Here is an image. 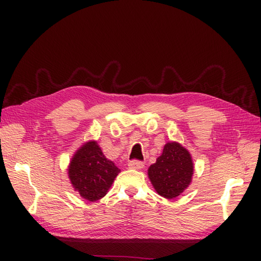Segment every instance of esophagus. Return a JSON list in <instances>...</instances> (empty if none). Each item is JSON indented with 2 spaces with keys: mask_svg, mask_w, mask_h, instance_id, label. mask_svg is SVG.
<instances>
[{
  "mask_svg": "<svg viewBox=\"0 0 261 261\" xmlns=\"http://www.w3.org/2000/svg\"><path fill=\"white\" fill-rule=\"evenodd\" d=\"M127 166H129V168H131V169H142L143 167H145L143 163L139 162V160H131V162L127 164Z\"/></svg>",
  "mask_w": 261,
  "mask_h": 261,
  "instance_id": "esophagus-1",
  "label": "esophagus"
}]
</instances>
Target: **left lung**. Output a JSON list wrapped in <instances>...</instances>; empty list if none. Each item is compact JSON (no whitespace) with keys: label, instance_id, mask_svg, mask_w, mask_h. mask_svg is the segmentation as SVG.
Returning a JSON list of instances; mask_svg holds the SVG:
<instances>
[{"label":"left lung","instance_id":"1","mask_svg":"<svg viewBox=\"0 0 261 261\" xmlns=\"http://www.w3.org/2000/svg\"><path fill=\"white\" fill-rule=\"evenodd\" d=\"M194 174L192 154L179 142L169 141L156 163L148 168V177L160 196L173 199L191 185Z\"/></svg>","mask_w":261,"mask_h":261}]
</instances>
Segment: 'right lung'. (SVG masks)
I'll list each match as a JSON object with an SVG mask.
<instances>
[{
    "label": "right lung",
    "instance_id": "obj_1",
    "mask_svg": "<svg viewBox=\"0 0 261 261\" xmlns=\"http://www.w3.org/2000/svg\"><path fill=\"white\" fill-rule=\"evenodd\" d=\"M68 178L75 192L90 202L107 195L120 169L101 150L97 141L84 142L71 157Z\"/></svg>",
    "mask_w": 261,
    "mask_h": 261
}]
</instances>
